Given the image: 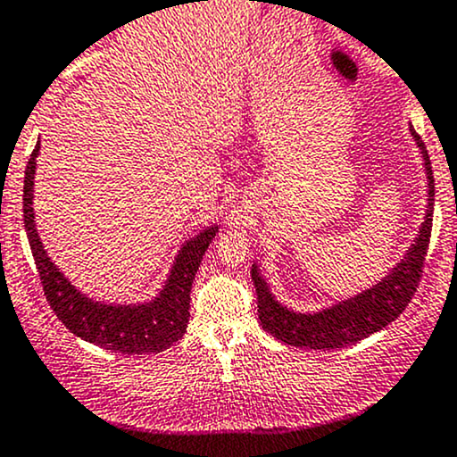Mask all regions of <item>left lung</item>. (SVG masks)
I'll use <instances>...</instances> for the list:
<instances>
[{
    "label": "left lung",
    "instance_id": "1",
    "mask_svg": "<svg viewBox=\"0 0 457 457\" xmlns=\"http://www.w3.org/2000/svg\"><path fill=\"white\" fill-rule=\"evenodd\" d=\"M411 137L423 154V165L427 174V209L425 222L420 224L414 244L407 248L405 257L396 263L390 272L364 289L357 296L336 303V305L320 309L313 313L294 312L274 298L270 292L266 278L259 272L257 263H253L250 277H253L254 289H257L259 320L268 333L277 340L286 342L289 346L298 348H318V351H331V348H345L355 345L372 336L379 328L390 325L392 320L403 313L407 303L414 296L419 287L420 274H423L427 246L431 237V220H434V174H431L429 154L425 144L416 130L410 126Z\"/></svg>",
    "mask_w": 457,
    "mask_h": 457
}]
</instances>
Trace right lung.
Instances as JSON below:
<instances>
[{
  "instance_id": "add662e5",
  "label": "right lung",
  "mask_w": 457,
  "mask_h": 457,
  "mask_svg": "<svg viewBox=\"0 0 457 457\" xmlns=\"http://www.w3.org/2000/svg\"><path fill=\"white\" fill-rule=\"evenodd\" d=\"M41 144L30 154L23 180V224H26L28 242H30L34 263L41 277L43 292L47 303L73 336L106 351L126 353V355H145L161 353L179 342L187 331L189 322V292L198 272L200 262L207 253L211 239L218 227H207L198 235L189 237L176 254L163 289L152 301L135 305H112V303L93 301L80 289L67 281L65 274L47 257L43 242L38 239L34 224V171Z\"/></svg>"
}]
</instances>
